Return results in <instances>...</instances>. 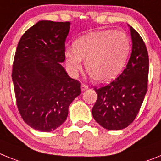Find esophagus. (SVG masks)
<instances>
[{
	"label": "esophagus",
	"mask_w": 161,
	"mask_h": 161,
	"mask_svg": "<svg viewBox=\"0 0 161 161\" xmlns=\"http://www.w3.org/2000/svg\"><path fill=\"white\" fill-rule=\"evenodd\" d=\"M88 89H89V86L87 85H86V84H82L81 86H80V90H81V91H86Z\"/></svg>",
	"instance_id": "34e87169"
}]
</instances>
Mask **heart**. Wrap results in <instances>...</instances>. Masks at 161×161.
Here are the masks:
<instances>
[{"label":"heart","mask_w":161,"mask_h":161,"mask_svg":"<svg viewBox=\"0 0 161 161\" xmlns=\"http://www.w3.org/2000/svg\"><path fill=\"white\" fill-rule=\"evenodd\" d=\"M131 41L125 32L104 30L75 40L73 48L65 49L66 64L75 75L85 66L94 80L107 82L116 78L124 69L130 55Z\"/></svg>","instance_id":"b5f03b06"}]
</instances>
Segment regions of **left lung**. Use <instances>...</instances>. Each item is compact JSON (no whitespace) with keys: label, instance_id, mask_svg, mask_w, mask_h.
Listing matches in <instances>:
<instances>
[{"label":"left lung","instance_id":"obj_1","mask_svg":"<svg viewBox=\"0 0 161 161\" xmlns=\"http://www.w3.org/2000/svg\"><path fill=\"white\" fill-rule=\"evenodd\" d=\"M130 27L132 53L126 67L113 81L94 88L97 98L92 109L94 120L109 130H123L134 121L147 90L149 58L146 45Z\"/></svg>","mask_w":161,"mask_h":161}]
</instances>
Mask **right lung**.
<instances>
[{"instance_id": "add662e5", "label": "right lung", "mask_w": 161, "mask_h": 161, "mask_svg": "<svg viewBox=\"0 0 161 161\" xmlns=\"http://www.w3.org/2000/svg\"><path fill=\"white\" fill-rule=\"evenodd\" d=\"M70 22L41 20L18 44L12 69L14 94L23 120L34 130L50 132L67 117L80 83L61 65Z\"/></svg>"}]
</instances>
